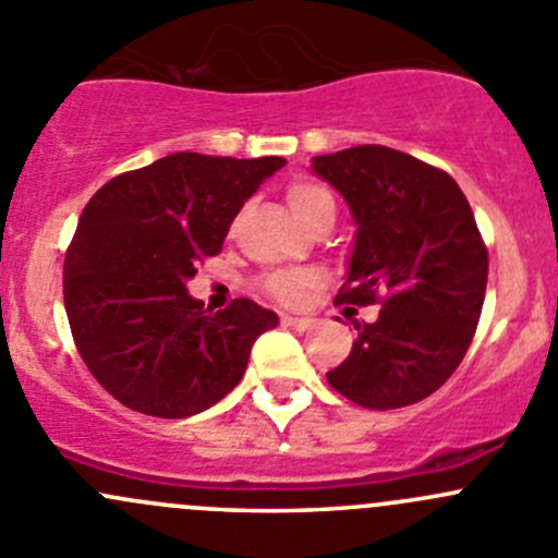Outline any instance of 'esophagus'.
<instances>
[{
    "instance_id": "1",
    "label": "esophagus",
    "mask_w": 558,
    "mask_h": 558,
    "mask_svg": "<svg viewBox=\"0 0 558 558\" xmlns=\"http://www.w3.org/2000/svg\"><path fill=\"white\" fill-rule=\"evenodd\" d=\"M283 326H291V329H307L311 326V318H302V315H283Z\"/></svg>"
}]
</instances>
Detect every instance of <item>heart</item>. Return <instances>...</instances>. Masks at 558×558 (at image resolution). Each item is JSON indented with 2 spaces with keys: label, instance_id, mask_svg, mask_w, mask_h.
<instances>
[{
  "label": "heart",
  "instance_id": "b5f03b06",
  "mask_svg": "<svg viewBox=\"0 0 558 558\" xmlns=\"http://www.w3.org/2000/svg\"><path fill=\"white\" fill-rule=\"evenodd\" d=\"M286 199H289L291 213H294L302 227H307L324 210H335V199H331L329 191L324 185L311 183V180L291 183L289 191H286ZM313 275L305 272V269H278V272H269L262 280V286L267 289V294H272L283 305H296L313 286Z\"/></svg>",
  "mask_w": 558,
  "mask_h": 558
}]
</instances>
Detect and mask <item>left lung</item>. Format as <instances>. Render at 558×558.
Listing matches in <instances>:
<instances>
[{"label": "left lung", "mask_w": 558, "mask_h": 558, "mask_svg": "<svg viewBox=\"0 0 558 558\" xmlns=\"http://www.w3.org/2000/svg\"><path fill=\"white\" fill-rule=\"evenodd\" d=\"M311 167L356 223L337 302H380L326 380L369 410L421 402L461 364L486 296L488 251L470 202L451 174L386 145L315 156Z\"/></svg>", "instance_id": "left-lung-1"}]
</instances>
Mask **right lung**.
Listing matches in <instances>:
<instances>
[{
  "instance_id": "1",
  "label": "right lung",
  "mask_w": 558,
  "mask_h": 558,
  "mask_svg": "<svg viewBox=\"0 0 558 558\" xmlns=\"http://www.w3.org/2000/svg\"><path fill=\"white\" fill-rule=\"evenodd\" d=\"M283 165L172 154L92 196L66 247L64 305L77 353L118 402L189 418L240 384L278 315L251 300L210 313L185 280L221 253L240 207Z\"/></svg>"
}]
</instances>
